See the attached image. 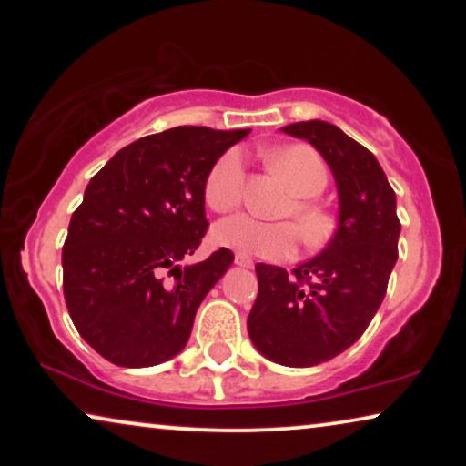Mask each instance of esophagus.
Listing matches in <instances>:
<instances>
[{
  "label": "esophagus",
  "mask_w": 466,
  "mask_h": 466,
  "mask_svg": "<svg viewBox=\"0 0 466 466\" xmlns=\"http://www.w3.org/2000/svg\"><path fill=\"white\" fill-rule=\"evenodd\" d=\"M235 265L239 267H252V258L246 257V254H235Z\"/></svg>",
  "instance_id": "1"
}]
</instances>
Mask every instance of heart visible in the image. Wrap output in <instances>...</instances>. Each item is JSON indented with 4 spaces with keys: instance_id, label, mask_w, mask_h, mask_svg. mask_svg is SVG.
<instances>
[{
    "instance_id": "obj_1",
    "label": "heart",
    "mask_w": 466,
    "mask_h": 466,
    "mask_svg": "<svg viewBox=\"0 0 466 466\" xmlns=\"http://www.w3.org/2000/svg\"><path fill=\"white\" fill-rule=\"evenodd\" d=\"M267 163L279 171L295 190L292 201L286 203L279 216L298 225L297 232L289 220H257L239 214L222 220L214 228V241L250 257L282 260L295 252L299 235L308 248H320L333 235V216L314 197L329 184V167L314 148L305 144H292L267 152ZM244 163L235 150H228L208 171L203 182V199L214 212H231L244 199Z\"/></svg>"
}]
</instances>
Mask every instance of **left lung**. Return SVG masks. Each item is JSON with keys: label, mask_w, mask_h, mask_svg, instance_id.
Listing matches in <instances>:
<instances>
[{"label": "left lung", "mask_w": 466, "mask_h": 466, "mask_svg": "<svg viewBox=\"0 0 466 466\" xmlns=\"http://www.w3.org/2000/svg\"><path fill=\"white\" fill-rule=\"evenodd\" d=\"M282 131L308 139L329 163L339 190V227L316 258L290 273L257 265L248 333L269 360L314 367L348 350L373 320L399 258L400 222L394 190L365 146L324 120Z\"/></svg>", "instance_id": "left-lung-1"}]
</instances>
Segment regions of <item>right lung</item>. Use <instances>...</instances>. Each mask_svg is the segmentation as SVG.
Segmentation results:
<instances>
[{"mask_svg": "<svg viewBox=\"0 0 466 466\" xmlns=\"http://www.w3.org/2000/svg\"><path fill=\"white\" fill-rule=\"evenodd\" d=\"M248 136L174 127L118 150L85 190L63 244V295L88 346L118 367L182 352L195 314L233 252L180 267L208 231L203 182Z\"/></svg>", "mask_w": 466, "mask_h": 466, "instance_id": "add662e5", "label": "right lung"}]
</instances>
